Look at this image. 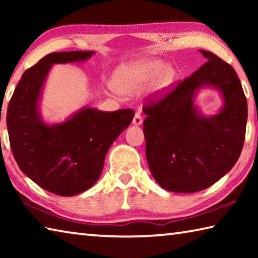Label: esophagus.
<instances>
[{
  "label": "esophagus",
  "mask_w": 258,
  "mask_h": 258,
  "mask_svg": "<svg viewBox=\"0 0 258 258\" xmlns=\"http://www.w3.org/2000/svg\"><path fill=\"white\" fill-rule=\"evenodd\" d=\"M142 121H143V119H142L141 115H140V112H135L134 118H133V124L137 125V126H140L142 124Z\"/></svg>",
  "instance_id": "34e87169"
}]
</instances>
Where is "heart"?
Instances as JSON below:
<instances>
[{"instance_id": "obj_1", "label": "heart", "mask_w": 258, "mask_h": 258, "mask_svg": "<svg viewBox=\"0 0 258 258\" xmlns=\"http://www.w3.org/2000/svg\"><path fill=\"white\" fill-rule=\"evenodd\" d=\"M175 77L171 66H165L159 59H142L120 64L111 78L112 89L123 95H130L143 89L148 83L154 81L157 91L167 87Z\"/></svg>"}]
</instances>
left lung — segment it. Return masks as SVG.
<instances>
[{
    "label": "left lung",
    "instance_id": "obj_1",
    "mask_svg": "<svg viewBox=\"0 0 258 258\" xmlns=\"http://www.w3.org/2000/svg\"><path fill=\"white\" fill-rule=\"evenodd\" d=\"M207 62L158 101L143 108L146 156L152 176L164 189L192 194L223 177L241 154L247 100L234 69L212 52ZM203 87L221 93L224 106L206 117L194 100Z\"/></svg>",
    "mask_w": 258,
    "mask_h": 258
}]
</instances>
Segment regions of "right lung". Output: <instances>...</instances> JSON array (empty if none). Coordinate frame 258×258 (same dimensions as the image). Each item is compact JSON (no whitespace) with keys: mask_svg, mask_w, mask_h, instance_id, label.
Segmentation results:
<instances>
[{"mask_svg":"<svg viewBox=\"0 0 258 258\" xmlns=\"http://www.w3.org/2000/svg\"><path fill=\"white\" fill-rule=\"evenodd\" d=\"M93 51L53 52L24 73L9 102L7 126L19 168L46 191L72 197L90 189L101 175L104 158L134 111L104 112L85 107L59 124H46L40 100L47 74L55 63L82 62Z\"/></svg>","mask_w":258,"mask_h":258,"instance_id":"add662e5","label":"right lung"}]
</instances>
